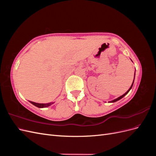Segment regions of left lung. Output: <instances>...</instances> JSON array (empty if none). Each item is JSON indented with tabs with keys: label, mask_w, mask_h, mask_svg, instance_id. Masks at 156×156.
Listing matches in <instances>:
<instances>
[{
	"label": "left lung",
	"mask_w": 156,
	"mask_h": 156,
	"mask_svg": "<svg viewBox=\"0 0 156 156\" xmlns=\"http://www.w3.org/2000/svg\"><path fill=\"white\" fill-rule=\"evenodd\" d=\"M132 61V60H131ZM135 74H134V79H135ZM134 79H133V83H132V84H131V87H130V88H129V90H127L125 94H123V95H122V96H120V97H119V98H116V99H115V100H112V101H109L110 103H114V102H116V101H119V100H120V99H122V98H124L126 95V94H127V93H128L129 92V90H130L131 89V88H132V87H133V83H134Z\"/></svg>",
	"instance_id": "1"
}]
</instances>
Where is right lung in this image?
Returning <instances> with one entry per match:
<instances>
[{
  "label": "right lung",
  "mask_w": 156,
  "mask_h": 156,
  "mask_svg": "<svg viewBox=\"0 0 156 156\" xmlns=\"http://www.w3.org/2000/svg\"><path fill=\"white\" fill-rule=\"evenodd\" d=\"M30 103H32V105H34V106L38 107V108H44V107H48L52 104H53L54 102H51V103H35L33 101H30Z\"/></svg>",
  "instance_id": "obj_1"
}]
</instances>
